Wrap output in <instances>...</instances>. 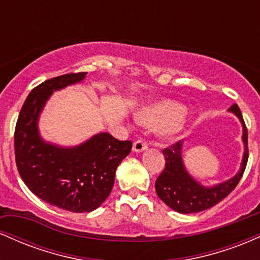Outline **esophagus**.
<instances>
[{
	"label": "esophagus",
	"mask_w": 260,
	"mask_h": 260,
	"mask_svg": "<svg viewBox=\"0 0 260 260\" xmlns=\"http://www.w3.org/2000/svg\"><path fill=\"white\" fill-rule=\"evenodd\" d=\"M147 148H148V143L145 142V140H143V139L136 140V142H134V144H133V150L137 151V153L145 150Z\"/></svg>",
	"instance_id": "esophagus-1"
}]
</instances>
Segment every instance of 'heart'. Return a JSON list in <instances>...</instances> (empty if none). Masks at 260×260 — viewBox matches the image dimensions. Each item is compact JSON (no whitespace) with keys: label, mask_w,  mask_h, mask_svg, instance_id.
<instances>
[{"label":"heart","mask_w":260,"mask_h":260,"mask_svg":"<svg viewBox=\"0 0 260 260\" xmlns=\"http://www.w3.org/2000/svg\"><path fill=\"white\" fill-rule=\"evenodd\" d=\"M184 107L171 100H162L151 104L139 112L143 123L154 128H161L165 133L178 131L184 120Z\"/></svg>","instance_id":"obj_1"}]
</instances>
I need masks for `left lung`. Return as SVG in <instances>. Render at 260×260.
<instances>
[{"label": "left lung", "mask_w": 260, "mask_h": 260, "mask_svg": "<svg viewBox=\"0 0 260 260\" xmlns=\"http://www.w3.org/2000/svg\"><path fill=\"white\" fill-rule=\"evenodd\" d=\"M229 110L236 113L242 122L243 142L244 148H246L244 149L242 166L234 178L217 184L215 187H202L187 174V171L183 168L181 157V140L162 150L166 160L165 169L156 178L155 190H156V194L161 201L178 213H198V211L207 210V209L214 207L222 199H225L242 178L247 166V161H248V132H247L246 123H244L242 113H241L237 104H234Z\"/></svg>", "instance_id": "obj_1"}]
</instances>
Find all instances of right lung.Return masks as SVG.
<instances>
[{"label": "right lung", "instance_id": "right-lung-1", "mask_svg": "<svg viewBox=\"0 0 260 260\" xmlns=\"http://www.w3.org/2000/svg\"><path fill=\"white\" fill-rule=\"evenodd\" d=\"M86 72L55 77L35 86L22 106L14 129V154L20 177L43 201L72 213L100 207L115 183L116 169L131 153L132 142L100 133L77 148L46 144L37 122L53 90L84 79Z\"/></svg>", "mask_w": 260, "mask_h": 260}]
</instances>
